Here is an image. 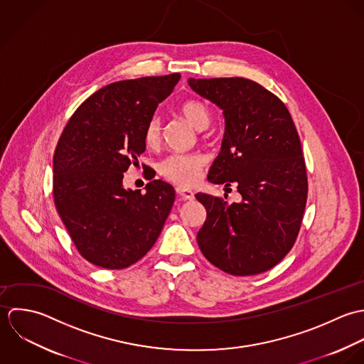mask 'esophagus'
Instances as JSON below:
<instances>
[{"instance_id":"1","label":"esophagus","mask_w":364,"mask_h":364,"mask_svg":"<svg viewBox=\"0 0 364 364\" xmlns=\"http://www.w3.org/2000/svg\"><path fill=\"white\" fill-rule=\"evenodd\" d=\"M176 193L181 201H191L194 200V193L184 187H176Z\"/></svg>"}]
</instances>
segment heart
Returning a JSON list of instances; mask_svg holds the SVG:
<instances>
[{
  "label": "heart",
  "mask_w": 364,
  "mask_h": 364,
  "mask_svg": "<svg viewBox=\"0 0 364 364\" xmlns=\"http://www.w3.org/2000/svg\"><path fill=\"white\" fill-rule=\"evenodd\" d=\"M180 114L196 128L205 129L211 121L208 108L197 100H187L178 105ZM145 144L156 147L161 138V121L157 115L151 117L145 127ZM205 157L198 153H176L167 156L160 163V173L170 181L180 186H193L198 181Z\"/></svg>",
  "instance_id": "heart-1"
}]
</instances>
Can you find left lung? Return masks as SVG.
I'll list each match as a JSON object with an SVG mask.
<instances>
[{
    "instance_id": "8db88e82",
    "label": "left lung",
    "mask_w": 364,
    "mask_h": 364,
    "mask_svg": "<svg viewBox=\"0 0 364 364\" xmlns=\"http://www.w3.org/2000/svg\"><path fill=\"white\" fill-rule=\"evenodd\" d=\"M217 104L225 134L208 180L237 186L240 203L198 193L207 219L197 242L215 267L233 276L270 270L291 250L305 211L308 180L298 132L284 102L242 77L190 78Z\"/></svg>"
}]
</instances>
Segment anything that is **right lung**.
Here are the masks:
<instances>
[{
    "label": "right lung",
    "mask_w": 364,
    "mask_h": 364,
    "mask_svg": "<svg viewBox=\"0 0 364 364\" xmlns=\"http://www.w3.org/2000/svg\"><path fill=\"white\" fill-rule=\"evenodd\" d=\"M180 74L108 84L69 119L53 156V197L78 253L109 270L125 269L151 249L173 207L161 180L146 193L127 190L124 173L146 150L145 127Z\"/></svg>",
    "instance_id": "1"
}]
</instances>
